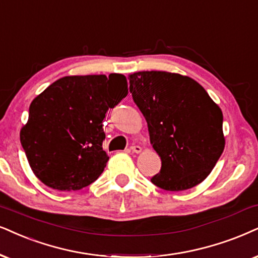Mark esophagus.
Listing matches in <instances>:
<instances>
[{
	"mask_svg": "<svg viewBox=\"0 0 258 258\" xmlns=\"http://www.w3.org/2000/svg\"><path fill=\"white\" fill-rule=\"evenodd\" d=\"M130 151H132L135 153H139V152H142V148H140L139 145H132L131 148H130Z\"/></svg>",
	"mask_w": 258,
	"mask_h": 258,
	"instance_id": "esophagus-1",
	"label": "esophagus"
}]
</instances>
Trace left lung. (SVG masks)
Segmentation results:
<instances>
[{"instance_id": "1", "label": "left lung", "mask_w": 258, "mask_h": 258, "mask_svg": "<svg viewBox=\"0 0 258 258\" xmlns=\"http://www.w3.org/2000/svg\"><path fill=\"white\" fill-rule=\"evenodd\" d=\"M130 91L162 161L152 183L170 191L201 183L225 148L219 106L193 78L165 71L130 75Z\"/></svg>"}]
</instances>
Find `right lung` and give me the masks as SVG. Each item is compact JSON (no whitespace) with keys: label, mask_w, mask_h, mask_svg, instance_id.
<instances>
[{"label":"right lung","mask_w":258,"mask_h":258,"mask_svg":"<svg viewBox=\"0 0 258 258\" xmlns=\"http://www.w3.org/2000/svg\"><path fill=\"white\" fill-rule=\"evenodd\" d=\"M128 94L121 74L59 78L29 106L20 142L34 175L57 190H78L99 178L109 157L102 121Z\"/></svg>","instance_id":"add662e5"}]
</instances>
